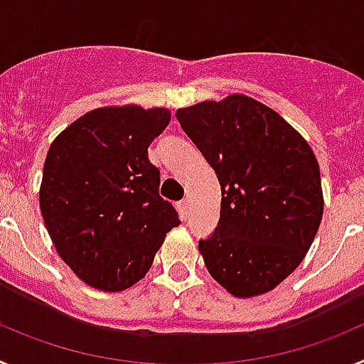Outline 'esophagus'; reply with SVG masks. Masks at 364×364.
<instances>
[{
	"mask_svg": "<svg viewBox=\"0 0 364 364\" xmlns=\"http://www.w3.org/2000/svg\"><path fill=\"white\" fill-rule=\"evenodd\" d=\"M178 211H180V215H182V217H188V213H189V200H182V202H178Z\"/></svg>",
	"mask_w": 364,
	"mask_h": 364,
	"instance_id": "obj_1",
	"label": "esophagus"
}]
</instances>
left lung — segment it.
<instances>
[{"label":"left lung","mask_w":364,"mask_h":364,"mask_svg":"<svg viewBox=\"0 0 364 364\" xmlns=\"http://www.w3.org/2000/svg\"><path fill=\"white\" fill-rule=\"evenodd\" d=\"M213 167L220 218L198 250L211 277L240 299L272 291L302 262L323 218L319 164L284 118L246 95L176 111Z\"/></svg>","instance_id":"left-lung-1"}]
</instances>
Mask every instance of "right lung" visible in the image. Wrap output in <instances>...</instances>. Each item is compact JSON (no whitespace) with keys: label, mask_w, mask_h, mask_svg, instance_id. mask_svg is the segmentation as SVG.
Wrapping results in <instances>:
<instances>
[{"label":"right lung","mask_w":364,"mask_h":364,"mask_svg":"<svg viewBox=\"0 0 364 364\" xmlns=\"http://www.w3.org/2000/svg\"><path fill=\"white\" fill-rule=\"evenodd\" d=\"M169 120L166 107H98L50 144L40 186L43 222L58 255L96 290L124 291L146 277L180 224L147 159Z\"/></svg>","instance_id":"right-lung-1"}]
</instances>
